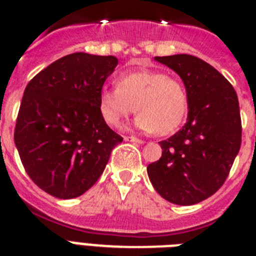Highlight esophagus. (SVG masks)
I'll return each mask as SVG.
<instances>
[{
	"mask_svg": "<svg viewBox=\"0 0 256 256\" xmlns=\"http://www.w3.org/2000/svg\"><path fill=\"white\" fill-rule=\"evenodd\" d=\"M124 140L126 141H130V142H136V144H144V141L140 138H137V137H133V136H130V137H124Z\"/></svg>",
	"mask_w": 256,
	"mask_h": 256,
	"instance_id": "1",
	"label": "esophagus"
}]
</instances>
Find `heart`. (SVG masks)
<instances>
[{"mask_svg":"<svg viewBox=\"0 0 256 256\" xmlns=\"http://www.w3.org/2000/svg\"><path fill=\"white\" fill-rule=\"evenodd\" d=\"M116 86L104 87L98 97L100 114L108 126H118L136 108V128L166 136L177 130L186 116V88L174 76L144 69L123 74Z\"/></svg>","mask_w":256,"mask_h":256,"instance_id":"b5f03b06","label":"heart"}]
</instances>
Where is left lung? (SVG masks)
Listing matches in <instances>:
<instances>
[{"instance_id":"left-lung-1","label":"left lung","mask_w":256,"mask_h":256,"mask_svg":"<svg viewBox=\"0 0 256 256\" xmlns=\"http://www.w3.org/2000/svg\"><path fill=\"white\" fill-rule=\"evenodd\" d=\"M186 87V124L159 142L162 158L148 166L154 188L177 205H194L214 195L227 180L241 146L237 94L224 76L191 55L156 56Z\"/></svg>"}]
</instances>
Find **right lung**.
I'll return each mask as SVG.
<instances>
[{"mask_svg": "<svg viewBox=\"0 0 256 256\" xmlns=\"http://www.w3.org/2000/svg\"><path fill=\"white\" fill-rule=\"evenodd\" d=\"M116 65L115 56L76 52L44 68L26 86L14 140L30 180L51 196L83 195L123 141L98 108L104 83Z\"/></svg>", "mask_w": 256, "mask_h": 256, "instance_id": "1", "label": "right lung"}]
</instances>
